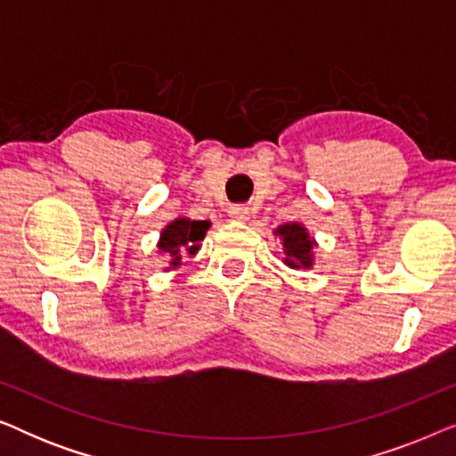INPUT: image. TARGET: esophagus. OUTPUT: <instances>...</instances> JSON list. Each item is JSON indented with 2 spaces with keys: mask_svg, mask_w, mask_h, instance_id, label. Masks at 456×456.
<instances>
[{
  "mask_svg": "<svg viewBox=\"0 0 456 456\" xmlns=\"http://www.w3.org/2000/svg\"><path fill=\"white\" fill-rule=\"evenodd\" d=\"M228 214H230V217H232V220H236V222H245V220H248V208H247V205H232Z\"/></svg>",
  "mask_w": 456,
  "mask_h": 456,
  "instance_id": "34e87169",
  "label": "esophagus"
}]
</instances>
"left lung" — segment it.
<instances>
[{
	"instance_id": "obj_1",
	"label": "left lung",
	"mask_w": 456,
	"mask_h": 456,
	"mask_svg": "<svg viewBox=\"0 0 456 456\" xmlns=\"http://www.w3.org/2000/svg\"><path fill=\"white\" fill-rule=\"evenodd\" d=\"M276 236L282 239L284 247V264L289 267H295V270H309L314 265V247L315 240L311 239L307 228L301 226L298 222L292 224H282V226L276 228Z\"/></svg>"
}]
</instances>
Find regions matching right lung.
I'll return each mask as SVG.
<instances>
[{
    "label": "right lung",
    "instance_id": "add662e5",
    "mask_svg": "<svg viewBox=\"0 0 456 456\" xmlns=\"http://www.w3.org/2000/svg\"><path fill=\"white\" fill-rule=\"evenodd\" d=\"M211 224L205 220H189V217H176L161 230L158 248L161 253L170 255V267H178L184 255H195L201 247V240L208 234Z\"/></svg>",
    "mask_w": 456,
    "mask_h": 456
}]
</instances>
